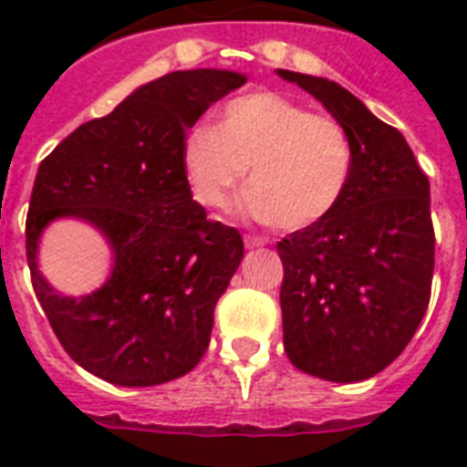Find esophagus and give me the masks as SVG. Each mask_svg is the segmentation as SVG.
<instances>
[{
  "instance_id": "esophagus-1",
  "label": "esophagus",
  "mask_w": 467,
  "mask_h": 467,
  "mask_svg": "<svg viewBox=\"0 0 467 467\" xmlns=\"http://www.w3.org/2000/svg\"><path fill=\"white\" fill-rule=\"evenodd\" d=\"M266 237H262V234H244V247L247 249H256V247H264L266 244Z\"/></svg>"
}]
</instances>
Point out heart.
Returning <instances> with one entry per match:
<instances>
[{
    "label": "heart",
    "instance_id": "1",
    "mask_svg": "<svg viewBox=\"0 0 467 467\" xmlns=\"http://www.w3.org/2000/svg\"><path fill=\"white\" fill-rule=\"evenodd\" d=\"M182 161L193 198L213 211L230 205L249 167L244 211L298 230L339 205L354 150L347 128L332 116L312 113L274 91H254L233 99L220 126L191 128Z\"/></svg>",
    "mask_w": 467,
    "mask_h": 467
}]
</instances>
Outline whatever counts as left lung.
Segmentation results:
<instances>
[{"label":"left lung","instance_id":"8db88e82","mask_svg":"<svg viewBox=\"0 0 467 467\" xmlns=\"http://www.w3.org/2000/svg\"><path fill=\"white\" fill-rule=\"evenodd\" d=\"M347 128L354 167L325 220L278 242L284 347L296 368L334 383L390 366L431 296L434 225L429 179L398 128L322 77L278 69Z\"/></svg>","mask_w":467,"mask_h":467}]
</instances>
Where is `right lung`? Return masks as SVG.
Masks as SVG:
<instances>
[{"label":"right lung","instance_id":"obj_1","mask_svg":"<svg viewBox=\"0 0 467 467\" xmlns=\"http://www.w3.org/2000/svg\"><path fill=\"white\" fill-rule=\"evenodd\" d=\"M244 82L227 69L169 72L40 161L26 218L33 291L65 351L101 380L169 383L211 344L213 310L244 244L193 201L182 145L211 104ZM57 217L91 222L112 244V276L82 299L60 296L37 271L39 233Z\"/></svg>","mask_w":467,"mask_h":467}]
</instances>
